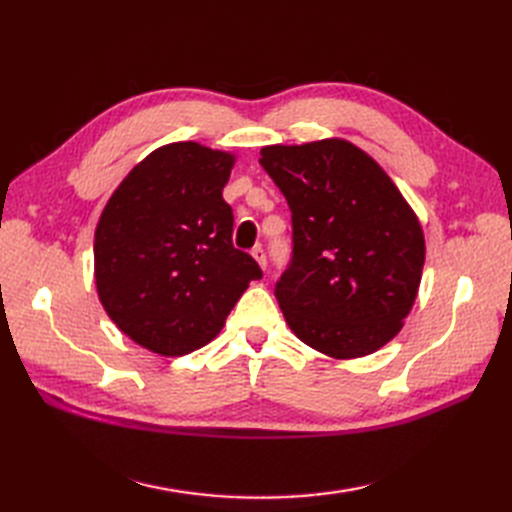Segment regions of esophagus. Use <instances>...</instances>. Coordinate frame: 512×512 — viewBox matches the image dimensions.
Wrapping results in <instances>:
<instances>
[{"mask_svg": "<svg viewBox=\"0 0 512 512\" xmlns=\"http://www.w3.org/2000/svg\"><path fill=\"white\" fill-rule=\"evenodd\" d=\"M253 257L257 259V264L266 270V266H268V259H266V250H264L262 246H255V248H253Z\"/></svg>", "mask_w": 512, "mask_h": 512, "instance_id": "obj_1", "label": "esophagus"}]
</instances>
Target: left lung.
Returning a JSON list of instances; mask_svg holds the SVG:
<instances>
[{
  "instance_id": "left-lung-1",
  "label": "left lung",
  "mask_w": 512,
  "mask_h": 512,
  "mask_svg": "<svg viewBox=\"0 0 512 512\" xmlns=\"http://www.w3.org/2000/svg\"><path fill=\"white\" fill-rule=\"evenodd\" d=\"M259 154L292 213L290 264L275 284L290 330L334 358L380 350L418 295L424 237L416 213L378 162L347 140Z\"/></svg>"
}]
</instances>
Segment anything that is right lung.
I'll return each mask as SVG.
<instances>
[{
    "mask_svg": "<svg viewBox=\"0 0 512 512\" xmlns=\"http://www.w3.org/2000/svg\"><path fill=\"white\" fill-rule=\"evenodd\" d=\"M235 158L171 143L138 162L105 204L94 233V277L105 312L162 356L213 341L262 268L233 246L222 198Z\"/></svg>",
    "mask_w": 512,
    "mask_h": 512,
    "instance_id": "add662e5",
    "label": "right lung"
}]
</instances>
